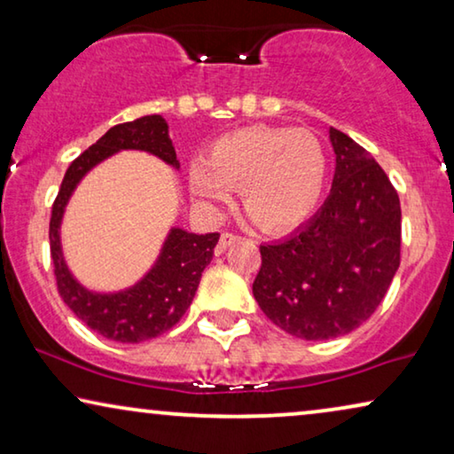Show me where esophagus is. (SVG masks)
<instances>
[{
  "mask_svg": "<svg viewBox=\"0 0 454 454\" xmlns=\"http://www.w3.org/2000/svg\"><path fill=\"white\" fill-rule=\"evenodd\" d=\"M239 239H241V235H238V233L223 231L221 233V241H219V250H225L227 246H231V244H235V241H239Z\"/></svg>",
  "mask_w": 454,
  "mask_h": 454,
  "instance_id": "esophagus-1",
  "label": "esophagus"
}]
</instances>
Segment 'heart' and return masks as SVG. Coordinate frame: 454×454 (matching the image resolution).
<instances>
[{
    "label": "heart",
    "instance_id": "b5f03b06",
    "mask_svg": "<svg viewBox=\"0 0 454 454\" xmlns=\"http://www.w3.org/2000/svg\"><path fill=\"white\" fill-rule=\"evenodd\" d=\"M326 151L309 129L252 126L221 136L207 160L190 165V190L207 208L231 200L239 188L246 213L266 231H283L306 219L320 200Z\"/></svg>",
    "mask_w": 454,
    "mask_h": 454
}]
</instances>
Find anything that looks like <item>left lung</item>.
I'll return each instance as SVG.
<instances>
[{
    "label": "left lung",
    "instance_id": "obj_1",
    "mask_svg": "<svg viewBox=\"0 0 454 454\" xmlns=\"http://www.w3.org/2000/svg\"><path fill=\"white\" fill-rule=\"evenodd\" d=\"M333 190L314 219L260 246L252 291L285 333L325 340L351 333L387 295L401 262V202L364 146L331 128Z\"/></svg>",
    "mask_w": 454,
    "mask_h": 454
}]
</instances>
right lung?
Masks as SVG:
<instances>
[{
	"label": "right lung",
	"mask_w": 454,
	"mask_h": 454,
	"mask_svg": "<svg viewBox=\"0 0 454 454\" xmlns=\"http://www.w3.org/2000/svg\"><path fill=\"white\" fill-rule=\"evenodd\" d=\"M126 148L157 154L165 163L179 167L176 148L167 134V121L160 115H145L140 120L109 128L105 136L67 167L51 208L49 246H51L58 291L66 306L86 326L103 334L105 339L120 340V343H140V340L167 333L185 314L196 295L202 270L213 260L219 233L196 235L184 229H171L157 264L134 287L120 294H92L84 289L67 270L64 254H61V216L80 179L103 159Z\"/></svg>",
	"instance_id": "obj_1"
}]
</instances>
